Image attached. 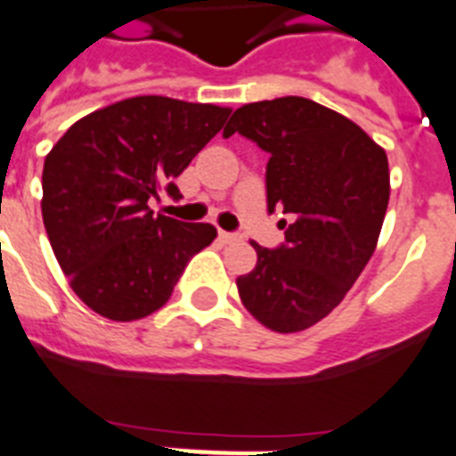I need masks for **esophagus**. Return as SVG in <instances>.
<instances>
[{"label":"esophagus","mask_w":456,"mask_h":456,"mask_svg":"<svg viewBox=\"0 0 456 456\" xmlns=\"http://www.w3.org/2000/svg\"><path fill=\"white\" fill-rule=\"evenodd\" d=\"M219 240L224 244H231V242H237V240H240V235H235V232H225V231H221L219 232Z\"/></svg>","instance_id":"esophagus-1"}]
</instances>
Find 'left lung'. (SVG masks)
<instances>
[{
	"label": "left lung",
	"mask_w": 456,
	"mask_h": 456,
	"mask_svg": "<svg viewBox=\"0 0 456 456\" xmlns=\"http://www.w3.org/2000/svg\"><path fill=\"white\" fill-rule=\"evenodd\" d=\"M235 133L270 153L268 209L291 216L280 249L251 242L258 261L237 291L265 329L298 333L336 310L378 247L387 153L347 116L293 95L240 107L224 137Z\"/></svg>",
	"instance_id": "8db88e82"
}]
</instances>
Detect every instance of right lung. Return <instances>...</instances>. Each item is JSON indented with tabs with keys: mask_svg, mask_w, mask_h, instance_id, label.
Returning a JSON list of instances; mask_svg holds the SVG:
<instances>
[{
	"mask_svg": "<svg viewBox=\"0 0 456 456\" xmlns=\"http://www.w3.org/2000/svg\"><path fill=\"white\" fill-rule=\"evenodd\" d=\"M228 107L160 95L114 102L78 118L44 160L41 216L69 287L111 322L160 310L183 268L214 242L212 224L153 214L149 200L224 127Z\"/></svg>",
	"mask_w": 456,
	"mask_h": 456,
	"instance_id": "right-lung-1",
	"label": "right lung"
}]
</instances>
